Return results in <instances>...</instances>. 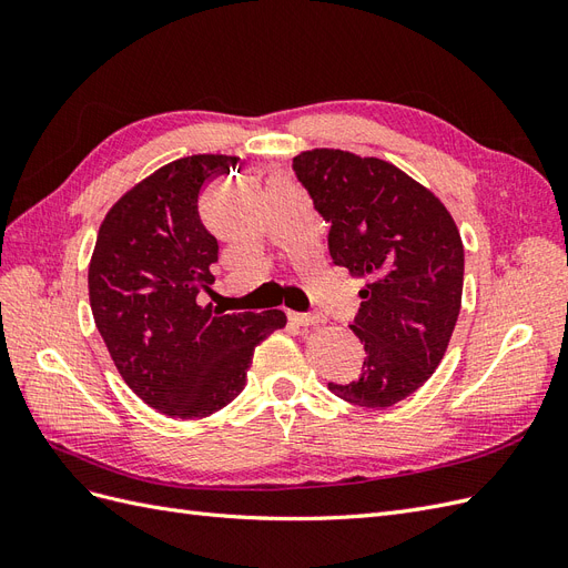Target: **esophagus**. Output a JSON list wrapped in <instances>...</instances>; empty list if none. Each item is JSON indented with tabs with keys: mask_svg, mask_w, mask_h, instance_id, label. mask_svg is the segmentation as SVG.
Masks as SVG:
<instances>
[{
	"mask_svg": "<svg viewBox=\"0 0 568 568\" xmlns=\"http://www.w3.org/2000/svg\"><path fill=\"white\" fill-rule=\"evenodd\" d=\"M288 320L301 324V326H313V324L322 322V317L315 313H288Z\"/></svg>",
	"mask_w": 568,
	"mask_h": 568,
	"instance_id": "1",
	"label": "esophagus"
}]
</instances>
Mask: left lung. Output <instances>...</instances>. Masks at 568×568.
Masks as SVG:
<instances>
[{"instance_id":"obj_1","label":"left lung","mask_w":568,"mask_h":568,"mask_svg":"<svg viewBox=\"0 0 568 568\" xmlns=\"http://www.w3.org/2000/svg\"><path fill=\"white\" fill-rule=\"evenodd\" d=\"M294 173L332 225V261L365 280L351 324L365 341L363 374L329 390L390 407L424 386L448 351L464 284L459 230L434 192L388 161L313 149L294 159Z\"/></svg>"}]
</instances>
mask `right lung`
I'll return each mask as SVG.
<instances>
[{
    "label": "right lung",
    "instance_id": "1",
    "mask_svg": "<svg viewBox=\"0 0 568 568\" xmlns=\"http://www.w3.org/2000/svg\"><path fill=\"white\" fill-rule=\"evenodd\" d=\"M236 156L196 153L159 168L106 213L90 261L97 329L125 384L175 419H201L246 386L253 351L286 315L199 305L215 282L217 239L203 227L199 194L230 175Z\"/></svg>",
    "mask_w": 568,
    "mask_h": 568
}]
</instances>
